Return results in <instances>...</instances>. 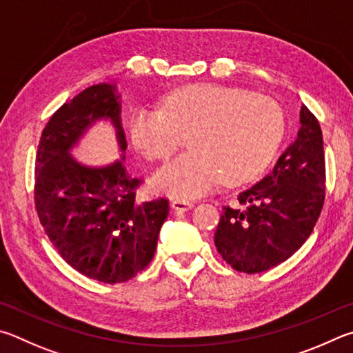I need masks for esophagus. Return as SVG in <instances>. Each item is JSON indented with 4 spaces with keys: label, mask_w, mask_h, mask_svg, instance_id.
Returning a JSON list of instances; mask_svg holds the SVG:
<instances>
[{
    "label": "esophagus",
    "mask_w": 353,
    "mask_h": 353,
    "mask_svg": "<svg viewBox=\"0 0 353 353\" xmlns=\"http://www.w3.org/2000/svg\"><path fill=\"white\" fill-rule=\"evenodd\" d=\"M170 208L173 211H178V212H186L189 211L190 208H192V203L186 201V200H173L170 203Z\"/></svg>",
    "instance_id": "esophagus-1"
}]
</instances>
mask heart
<instances>
[{
	"instance_id": "heart-1",
	"label": "heart",
	"mask_w": 353,
	"mask_h": 353,
	"mask_svg": "<svg viewBox=\"0 0 353 353\" xmlns=\"http://www.w3.org/2000/svg\"><path fill=\"white\" fill-rule=\"evenodd\" d=\"M285 121L279 105L261 94L220 85H192L170 92L161 111H136L130 139L148 161H164L186 136L190 150L154 173L152 184L176 199L201 196L261 175L281 145Z\"/></svg>"
}]
</instances>
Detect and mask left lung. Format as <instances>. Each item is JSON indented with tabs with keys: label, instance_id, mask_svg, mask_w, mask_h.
Wrapping results in <instances>:
<instances>
[{
	"label": "left lung",
	"instance_id": "left-lung-1",
	"mask_svg": "<svg viewBox=\"0 0 353 353\" xmlns=\"http://www.w3.org/2000/svg\"><path fill=\"white\" fill-rule=\"evenodd\" d=\"M325 195L324 141L319 122L301 108L298 138L274 169L225 206L214 242L240 273H262L285 262L310 237Z\"/></svg>",
	"mask_w": 353,
	"mask_h": 353
}]
</instances>
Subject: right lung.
I'll return each mask as SVG.
<instances>
[{
	"label": "right lung",
	"instance_id": "1",
	"mask_svg": "<svg viewBox=\"0 0 353 353\" xmlns=\"http://www.w3.org/2000/svg\"><path fill=\"white\" fill-rule=\"evenodd\" d=\"M97 121H108L121 153L127 141L113 83L83 90L43 130L35 167V208L55 250L79 273L103 283L132 279L152 262L169 201H136L141 180L122 161L91 167L71 150Z\"/></svg>",
	"mask_w": 353,
	"mask_h": 353
}]
</instances>
